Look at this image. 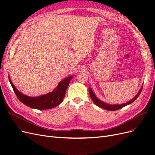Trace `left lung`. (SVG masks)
<instances>
[{
  "label": "left lung",
  "instance_id": "8db88e82",
  "mask_svg": "<svg viewBox=\"0 0 155 155\" xmlns=\"http://www.w3.org/2000/svg\"><path fill=\"white\" fill-rule=\"evenodd\" d=\"M142 87H143V85H142L141 88H140V91L137 93V94L134 97V98H133L132 100H130L129 101L126 102V103H124V104H113V105L107 104V103H105V102L102 101L98 99V98L96 97V96L95 95V94L94 93L93 91L92 90V88H91V87L90 86H89V87H88V90H89V94H90L91 99L93 101V102L94 103L95 105H96L97 106L102 108V109H105L107 110H111V111H112V110H116L120 109H121V108L125 107L126 105H129L130 104H132L133 102H134L137 99L138 97L140 94V93H141L142 90Z\"/></svg>",
  "mask_w": 155,
  "mask_h": 155
}]
</instances>
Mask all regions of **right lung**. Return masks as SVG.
Returning a JSON list of instances; mask_svg holds the SVG:
<instances>
[{
	"mask_svg": "<svg viewBox=\"0 0 155 155\" xmlns=\"http://www.w3.org/2000/svg\"><path fill=\"white\" fill-rule=\"evenodd\" d=\"M73 76H70L64 78L59 83L57 87L53 91L37 97H31L23 94L13 85L10 76H9V81L18 99L22 104L32 109L46 110L57 107L63 101L67 88Z\"/></svg>",
	"mask_w": 155,
	"mask_h": 155,
	"instance_id": "right-lung-1",
	"label": "right lung"
}]
</instances>
